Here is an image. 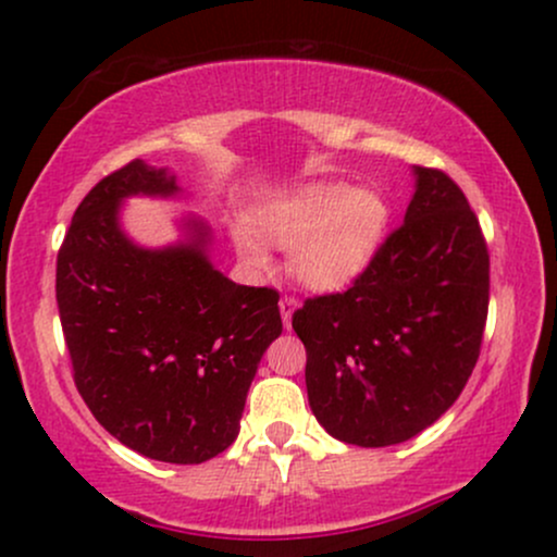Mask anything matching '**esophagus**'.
Wrapping results in <instances>:
<instances>
[{
  "instance_id": "34e87169",
  "label": "esophagus",
  "mask_w": 557,
  "mask_h": 557,
  "mask_svg": "<svg viewBox=\"0 0 557 557\" xmlns=\"http://www.w3.org/2000/svg\"><path fill=\"white\" fill-rule=\"evenodd\" d=\"M296 309H298V298L296 296L280 298V314H283L285 327H290V317H293V311H296Z\"/></svg>"
}]
</instances>
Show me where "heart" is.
<instances>
[{"instance_id":"heart-1","label":"heart","mask_w":557,"mask_h":557,"mask_svg":"<svg viewBox=\"0 0 557 557\" xmlns=\"http://www.w3.org/2000/svg\"><path fill=\"white\" fill-rule=\"evenodd\" d=\"M253 225L264 238L290 246V270L317 290H337L367 270L389 225L385 196L372 188L317 183L261 203ZM243 259L264 264L267 248L251 230H235Z\"/></svg>"}]
</instances>
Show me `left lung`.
Here are the masks:
<instances>
[{
    "mask_svg": "<svg viewBox=\"0 0 557 557\" xmlns=\"http://www.w3.org/2000/svg\"><path fill=\"white\" fill-rule=\"evenodd\" d=\"M487 306L490 251L469 198L443 170L417 168L406 220L367 270L293 314L319 424L361 447L426 430L474 372Z\"/></svg>",
    "mask_w": 557,
    "mask_h": 557,
    "instance_id": "left-lung-1",
    "label": "left lung"
}]
</instances>
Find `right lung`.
I'll use <instances>...</instances> for the list:
<instances>
[{"mask_svg":"<svg viewBox=\"0 0 557 557\" xmlns=\"http://www.w3.org/2000/svg\"><path fill=\"white\" fill-rule=\"evenodd\" d=\"M133 159L88 190L57 253V309L81 398L112 437L164 463H203L238 437L253 374L283 332L274 287L235 285L196 240L146 251L117 225L133 194H175Z\"/></svg>","mask_w":557,"mask_h":557,"instance_id":"obj_1","label":"right lung"}]
</instances>
